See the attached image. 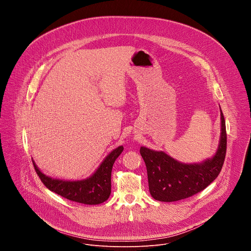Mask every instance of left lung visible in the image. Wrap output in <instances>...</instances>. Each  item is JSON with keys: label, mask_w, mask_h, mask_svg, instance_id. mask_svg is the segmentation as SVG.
<instances>
[{"label": "left lung", "mask_w": 251, "mask_h": 251, "mask_svg": "<svg viewBox=\"0 0 251 251\" xmlns=\"http://www.w3.org/2000/svg\"><path fill=\"white\" fill-rule=\"evenodd\" d=\"M221 136L212 157L199 163L186 164L164 151L141 147L140 154L147 168L149 191L159 201H176L192 197L216 180L223 168L226 153V121L221 109Z\"/></svg>", "instance_id": "left-lung-1"}]
</instances>
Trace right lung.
I'll list each match as a JSON object with an SVG mask.
<instances>
[{
    "label": "right lung",
    "instance_id": "1",
    "mask_svg": "<svg viewBox=\"0 0 251 251\" xmlns=\"http://www.w3.org/2000/svg\"><path fill=\"white\" fill-rule=\"evenodd\" d=\"M119 146L107 155L92 175L81 180H61L44 174L32 160L35 172L44 185L51 192L73 201L84 204H99L108 200L111 194V172L115 160L123 151Z\"/></svg>",
    "mask_w": 251,
    "mask_h": 251
}]
</instances>
